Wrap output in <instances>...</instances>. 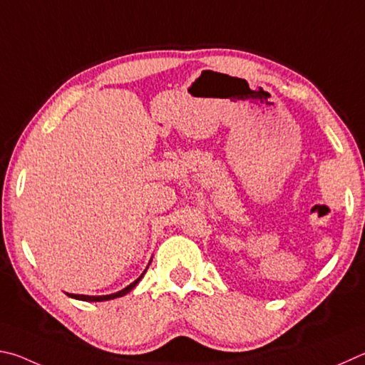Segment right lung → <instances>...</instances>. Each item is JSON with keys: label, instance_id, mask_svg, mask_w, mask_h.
Listing matches in <instances>:
<instances>
[{"label": "right lung", "instance_id": "obj_1", "mask_svg": "<svg viewBox=\"0 0 365 365\" xmlns=\"http://www.w3.org/2000/svg\"><path fill=\"white\" fill-rule=\"evenodd\" d=\"M149 267V266H147ZM147 271V269H145ZM145 271L140 274V276L134 280L133 284H130L128 287H125L123 290H120V292H117V293H112V295H101V297H89V295H73V293H67V295L70 297V298H75V299H83V302H107V299H113V298H118V297H123V295H126V293H130L134 287L138 285V282L140 279H143V276L145 274Z\"/></svg>", "mask_w": 365, "mask_h": 365}]
</instances>
